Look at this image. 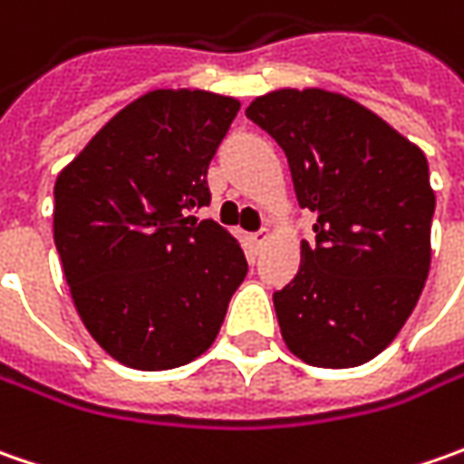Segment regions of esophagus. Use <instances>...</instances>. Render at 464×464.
I'll return each instance as SVG.
<instances>
[{
  "instance_id": "34e87169",
  "label": "esophagus",
  "mask_w": 464,
  "mask_h": 464,
  "mask_svg": "<svg viewBox=\"0 0 464 464\" xmlns=\"http://www.w3.org/2000/svg\"><path fill=\"white\" fill-rule=\"evenodd\" d=\"M268 237H271V229H266V227H263V229L256 232V235H250V242H253L256 247H263V245L268 242Z\"/></svg>"
}]
</instances>
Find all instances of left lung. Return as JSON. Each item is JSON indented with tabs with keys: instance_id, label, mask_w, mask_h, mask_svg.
<instances>
[{
	"instance_id": "left-lung-1",
	"label": "left lung",
	"mask_w": 464,
	"mask_h": 464,
	"mask_svg": "<svg viewBox=\"0 0 464 464\" xmlns=\"http://www.w3.org/2000/svg\"><path fill=\"white\" fill-rule=\"evenodd\" d=\"M245 116L276 139L296 201L317 214L296 276L274 295L284 343L304 364H366L395 341L429 276L437 196L426 154L317 87L274 90Z\"/></svg>"
}]
</instances>
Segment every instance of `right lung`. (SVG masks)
Segmentation results:
<instances>
[{
    "label": "right lung",
    "mask_w": 464,
    "mask_h": 464,
    "mask_svg": "<svg viewBox=\"0 0 464 464\" xmlns=\"http://www.w3.org/2000/svg\"><path fill=\"white\" fill-rule=\"evenodd\" d=\"M240 100L152 90L118 111L59 172L53 242L84 328L116 362L162 372L214 343L247 274L206 206L208 162Z\"/></svg>",
    "instance_id": "add662e5"
}]
</instances>
